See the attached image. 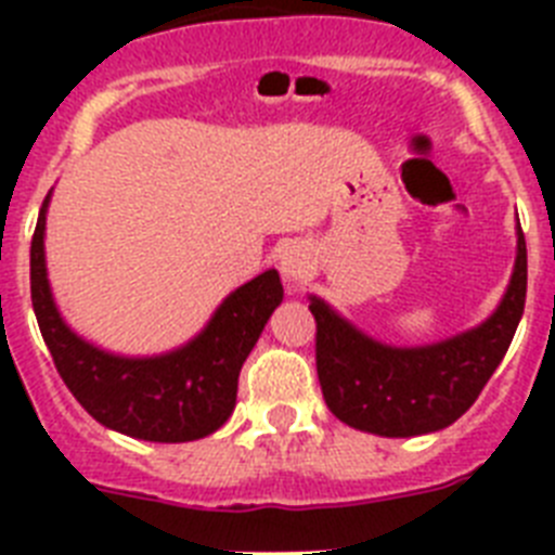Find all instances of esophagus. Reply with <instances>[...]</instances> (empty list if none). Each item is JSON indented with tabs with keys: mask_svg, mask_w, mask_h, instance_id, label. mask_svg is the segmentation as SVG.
Here are the masks:
<instances>
[{
	"mask_svg": "<svg viewBox=\"0 0 555 555\" xmlns=\"http://www.w3.org/2000/svg\"><path fill=\"white\" fill-rule=\"evenodd\" d=\"M313 269V258L308 253L306 244H288L281 255V274L283 283H286L288 292H297V288L306 283V278Z\"/></svg>",
	"mask_w": 555,
	"mask_h": 555,
	"instance_id": "1",
	"label": "esophagus"
}]
</instances>
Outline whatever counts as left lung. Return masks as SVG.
Masks as SVG:
<instances>
[{"label":"left lung","mask_w":555,"mask_h":555,"mask_svg":"<svg viewBox=\"0 0 555 555\" xmlns=\"http://www.w3.org/2000/svg\"><path fill=\"white\" fill-rule=\"evenodd\" d=\"M528 286L526 238L517 219V258L498 308L480 325L430 345H386L317 294V372L325 403L345 425L409 439L453 425L478 400L522 320Z\"/></svg>","instance_id":"1"}]
</instances>
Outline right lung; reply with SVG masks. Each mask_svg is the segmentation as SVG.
<instances>
[{
	"mask_svg": "<svg viewBox=\"0 0 555 555\" xmlns=\"http://www.w3.org/2000/svg\"><path fill=\"white\" fill-rule=\"evenodd\" d=\"M49 203L52 191L29 247V292L43 341L77 403L107 430L144 442H194L222 428L235 409L242 364L283 302L278 269L230 292L203 331L175 350L155 356L105 350L68 325L52 294L43 247Z\"/></svg>",
	"mask_w": 555,
	"mask_h": 555,
	"instance_id": "right-lung-1",
	"label": "right lung"
}]
</instances>
